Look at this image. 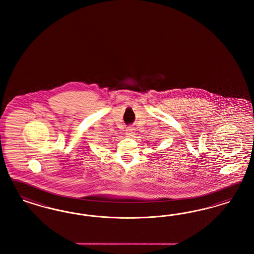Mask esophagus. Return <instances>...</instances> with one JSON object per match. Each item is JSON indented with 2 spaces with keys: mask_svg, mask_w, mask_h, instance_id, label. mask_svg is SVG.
Listing matches in <instances>:
<instances>
[{
  "mask_svg": "<svg viewBox=\"0 0 254 254\" xmlns=\"http://www.w3.org/2000/svg\"><path fill=\"white\" fill-rule=\"evenodd\" d=\"M133 133H134V129H133L132 127H128L127 129V135H133Z\"/></svg>",
  "mask_w": 254,
  "mask_h": 254,
  "instance_id": "obj_1",
  "label": "esophagus"
}]
</instances>
